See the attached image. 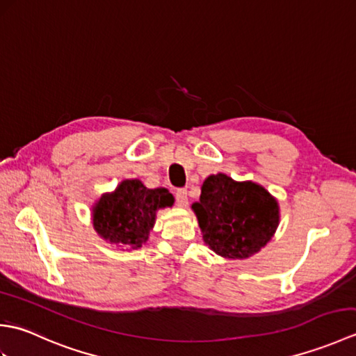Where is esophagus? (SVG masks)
<instances>
[{
  "label": "esophagus",
  "instance_id": "esophagus-1",
  "mask_svg": "<svg viewBox=\"0 0 356 356\" xmlns=\"http://www.w3.org/2000/svg\"><path fill=\"white\" fill-rule=\"evenodd\" d=\"M176 202L179 207H186L188 205V191L180 188V190L176 191Z\"/></svg>",
  "mask_w": 356,
  "mask_h": 356
}]
</instances>
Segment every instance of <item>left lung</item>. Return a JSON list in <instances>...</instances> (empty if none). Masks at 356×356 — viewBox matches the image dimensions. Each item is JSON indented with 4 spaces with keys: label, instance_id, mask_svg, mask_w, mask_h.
<instances>
[{
    "label": "left lung",
    "instance_id": "left-lung-1",
    "mask_svg": "<svg viewBox=\"0 0 356 356\" xmlns=\"http://www.w3.org/2000/svg\"><path fill=\"white\" fill-rule=\"evenodd\" d=\"M203 241L225 259L243 260L257 254L274 236L280 222L275 197L259 184L236 182L223 172L202 185L193 203Z\"/></svg>",
    "mask_w": 356,
    "mask_h": 356
}]
</instances>
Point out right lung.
<instances>
[{
	"instance_id": "right-lung-1",
	"label": "right lung",
	"mask_w": 356,
	"mask_h": 356,
	"mask_svg": "<svg viewBox=\"0 0 356 356\" xmlns=\"http://www.w3.org/2000/svg\"><path fill=\"white\" fill-rule=\"evenodd\" d=\"M172 205V194L165 188L149 190L139 179H127L95 203L93 228L113 245L139 249L148 240L157 211Z\"/></svg>"
}]
</instances>
